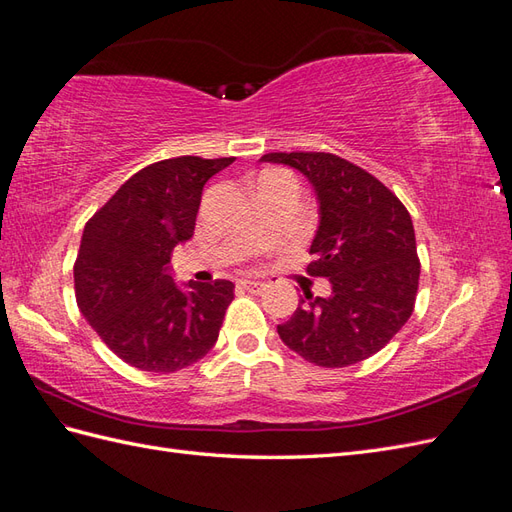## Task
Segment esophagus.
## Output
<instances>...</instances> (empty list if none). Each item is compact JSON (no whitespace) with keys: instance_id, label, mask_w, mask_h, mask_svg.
<instances>
[{"instance_id":"1","label":"esophagus","mask_w":512,"mask_h":512,"mask_svg":"<svg viewBox=\"0 0 512 512\" xmlns=\"http://www.w3.org/2000/svg\"><path fill=\"white\" fill-rule=\"evenodd\" d=\"M240 288H244L246 292H251V294H261L264 292L268 285L264 283V281H251V279H242L240 281Z\"/></svg>"}]
</instances>
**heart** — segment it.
Here are the masks:
<instances>
[{
  "label": "heart",
  "mask_w": 512,
  "mask_h": 512,
  "mask_svg": "<svg viewBox=\"0 0 512 512\" xmlns=\"http://www.w3.org/2000/svg\"><path fill=\"white\" fill-rule=\"evenodd\" d=\"M296 178L290 172L283 170H268L257 178V187H270V185H281V183H294Z\"/></svg>",
  "instance_id": "b5f03b06"
}]
</instances>
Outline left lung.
Listing matches in <instances>:
<instances>
[{
	"label": "left lung",
	"instance_id": "8db88e82",
	"mask_svg": "<svg viewBox=\"0 0 512 512\" xmlns=\"http://www.w3.org/2000/svg\"><path fill=\"white\" fill-rule=\"evenodd\" d=\"M261 161L303 172L320 202L307 275L331 281V296L305 292L277 327L303 360L325 368L358 364L382 351L408 323L421 261L408 209L373 174L331 152H268Z\"/></svg>",
	"mask_w": 512,
	"mask_h": 512
}]
</instances>
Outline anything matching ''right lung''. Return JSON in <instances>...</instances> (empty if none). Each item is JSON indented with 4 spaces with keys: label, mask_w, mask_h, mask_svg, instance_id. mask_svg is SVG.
<instances>
[{
    "label": "right lung",
    "mask_w": 512,
    "mask_h": 512,
    "mask_svg": "<svg viewBox=\"0 0 512 512\" xmlns=\"http://www.w3.org/2000/svg\"><path fill=\"white\" fill-rule=\"evenodd\" d=\"M235 157L150 163L93 213L74 264L76 303L117 358L150 373H174L216 344L235 285H178L168 264L194 235L202 187Z\"/></svg>",
    "instance_id": "1"
}]
</instances>
